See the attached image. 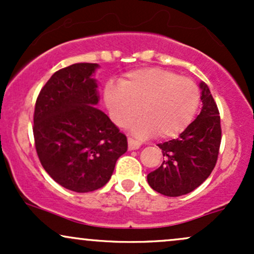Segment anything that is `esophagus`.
Masks as SVG:
<instances>
[{
	"instance_id": "esophagus-1",
	"label": "esophagus",
	"mask_w": 254,
	"mask_h": 254,
	"mask_svg": "<svg viewBox=\"0 0 254 254\" xmlns=\"http://www.w3.org/2000/svg\"><path fill=\"white\" fill-rule=\"evenodd\" d=\"M127 147H129V150H136L141 147V143L133 139L132 137H127Z\"/></svg>"
}]
</instances>
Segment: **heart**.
Returning <instances> with one entry per match:
<instances>
[{"label": "heart", "instance_id": "heart-1", "mask_svg": "<svg viewBox=\"0 0 254 254\" xmlns=\"http://www.w3.org/2000/svg\"><path fill=\"white\" fill-rule=\"evenodd\" d=\"M105 103L116 123L123 125L136 117L141 107L144 118L131 127L138 135L156 133L170 138L182 133L193 119L199 89L189 77L161 68H144L127 74L121 86L109 83Z\"/></svg>", "mask_w": 254, "mask_h": 254}]
</instances>
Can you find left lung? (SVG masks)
<instances>
[{
	"mask_svg": "<svg viewBox=\"0 0 254 254\" xmlns=\"http://www.w3.org/2000/svg\"><path fill=\"white\" fill-rule=\"evenodd\" d=\"M203 107L176 139L159 143L164 162L148 174L153 190L168 197L190 193L211 174L220 151L221 119L210 90L200 83Z\"/></svg>",
	"mask_w": 254,
	"mask_h": 254,
	"instance_id": "8db88e82",
	"label": "left lung"
}]
</instances>
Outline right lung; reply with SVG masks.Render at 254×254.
<instances>
[{
	"instance_id": "obj_1",
	"label": "right lung",
	"mask_w": 254,
	"mask_h": 254,
	"mask_svg": "<svg viewBox=\"0 0 254 254\" xmlns=\"http://www.w3.org/2000/svg\"><path fill=\"white\" fill-rule=\"evenodd\" d=\"M97 63L60 69L40 90L33 115L37 155L55 182L75 192L95 191L110 180L127 136L95 109Z\"/></svg>"
}]
</instances>
